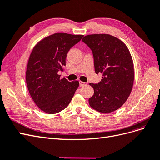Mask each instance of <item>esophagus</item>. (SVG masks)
Listing matches in <instances>:
<instances>
[{
	"label": "esophagus",
	"mask_w": 160,
	"mask_h": 160,
	"mask_svg": "<svg viewBox=\"0 0 160 160\" xmlns=\"http://www.w3.org/2000/svg\"><path fill=\"white\" fill-rule=\"evenodd\" d=\"M88 85V83H85V82H83V81H79V85L80 87H82V86H85V85Z\"/></svg>",
	"instance_id": "obj_1"
}]
</instances>
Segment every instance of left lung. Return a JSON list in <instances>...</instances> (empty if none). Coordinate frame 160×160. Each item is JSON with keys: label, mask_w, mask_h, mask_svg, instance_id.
Returning a JSON list of instances; mask_svg holds the SVG:
<instances>
[{"label": "left lung", "mask_w": 160, "mask_h": 160, "mask_svg": "<svg viewBox=\"0 0 160 160\" xmlns=\"http://www.w3.org/2000/svg\"><path fill=\"white\" fill-rule=\"evenodd\" d=\"M93 52L96 74L101 72L98 83H90L94 95L89 99L91 107L109 113L124 104L132 90L134 69L127 46L108 34L87 35L82 39Z\"/></svg>", "instance_id": "1"}]
</instances>
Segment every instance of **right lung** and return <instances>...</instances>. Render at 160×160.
Instances as JSON below:
<instances>
[{"label":"right lung","mask_w":160,"mask_h":160,"mask_svg":"<svg viewBox=\"0 0 160 160\" xmlns=\"http://www.w3.org/2000/svg\"><path fill=\"white\" fill-rule=\"evenodd\" d=\"M83 35L55 33L38 42L31 53L26 72L27 88L39 109L49 114L59 113L68 106L79 85L60 79L67 52Z\"/></svg>","instance_id":"right-lung-1"}]
</instances>
